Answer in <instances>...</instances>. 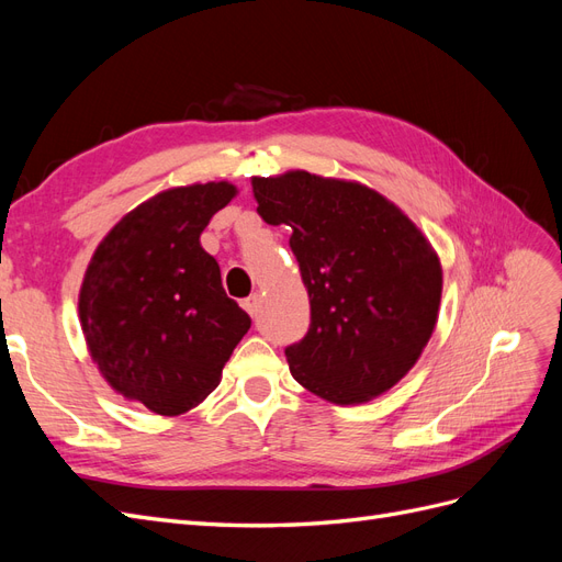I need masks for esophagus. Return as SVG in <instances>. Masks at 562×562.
<instances>
[{
  "mask_svg": "<svg viewBox=\"0 0 562 562\" xmlns=\"http://www.w3.org/2000/svg\"><path fill=\"white\" fill-rule=\"evenodd\" d=\"M241 307H244L250 316H255V314H258V310H260V297H258V295L246 297V300L241 302Z\"/></svg>",
  "mask_w": 562,
  "mask_h": 562,
  "instance_id": "esophagus-1",
  "label": "esophagus"
}]
</instances>
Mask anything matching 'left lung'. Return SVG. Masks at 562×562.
Here are the masks:
<instances>
[{"label": "left lung", "mask_w": 562, "mask_h": 562, "mask_svg": "<svg viewBox=\"0 0 562 562\" xmlns=\"http://www.w3.org/2000/svg\"><path fill=\"white\" fill-rule=\"evenodd\" d=\"M258 213L291 227L312 326L285 349L293 378L335 405L398 384L438 321L443 267L427 236L368 184L307 171L252 178Z\"/></svg>", "instance_id": "1"}]
</instances>
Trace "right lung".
Returning a JSON list of instances; mask_svg holds the SVG:
<instances>
[{"instance_id":"right-lung-1","label":"right lung","mask_w":562,"mask_h":562,"mask_svg":"<svg viewBox=\"0 0 562 562\" xmlns=\"http://www.w3.org/2000/svg\"><path fill=\"white\" fill-rule=\"evenodd\" d=\"M236 194L220 180L149 196L105 234L83 274L79 323L91 361L116 394L157 415L206 398L250 328L199 241Z\"/></svg>"}]
</instances>
